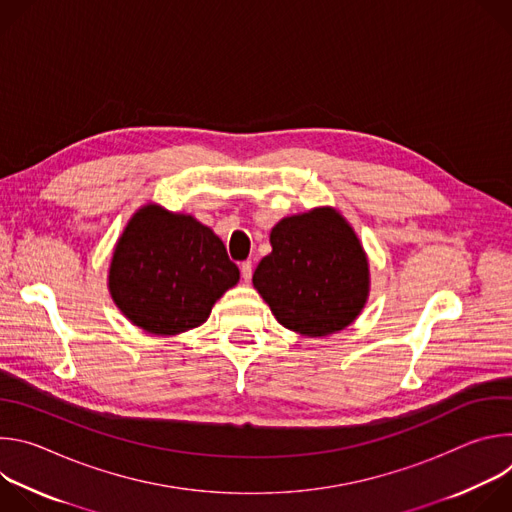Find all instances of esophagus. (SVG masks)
Returning a JSON list of instances; mask_svg holds the SVG:
<instances>
[{"label":"esophagus","instance_id":"esophagus-1","mask_svg":"<svg viewBox=\"0 0 512 512\" xmlns=\"http://www.w3.org/2000/svg\"><path fill=\"white\" fill-rule=\"evenodd\" d=\"M241 277L245 281H251V277H253V263L251 261H243L241 263Z\"/></svg>","mask_w":512,"mask_h":512}]
</instances>
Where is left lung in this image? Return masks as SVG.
Listing matches in <instances>:
<instances>
[{
  "instance_id": "obj_1",
  "label": "left lung",
  "mask_w": 512,
  "mask_h": 512,
  "mask_svg": "<svg viewBox=\"0 0 512 512\" xmlns=\"http://www.w3.org/2000/svg\"><path fill=\"white\" fill-rule=\"evenodd\" d=\"M271 247L253 273V285L279 324L326 336L358 316L369 294V263L336 210L283 218L271 231Z\"/></svg>"
}]
</instances>
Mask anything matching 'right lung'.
<instances>
[{
	"mask_svg": "<svg viewBox=\"0 0 512 512\" xmlns=\"http://www.w3.org/2000/svg\"><path fill=\"white\" fill-rule=\"evenodd\" d=\"M239 281L223 241L188 214L143 206L125 227L111 261L109 289L119 310L152 334L206 322L214 302Z\"/></svg>",
	"mask_w": 512,
	"mask_h": 512,
	"instance_id": "right-lung-1",
	"label": "right lung"
}]
</instances>
